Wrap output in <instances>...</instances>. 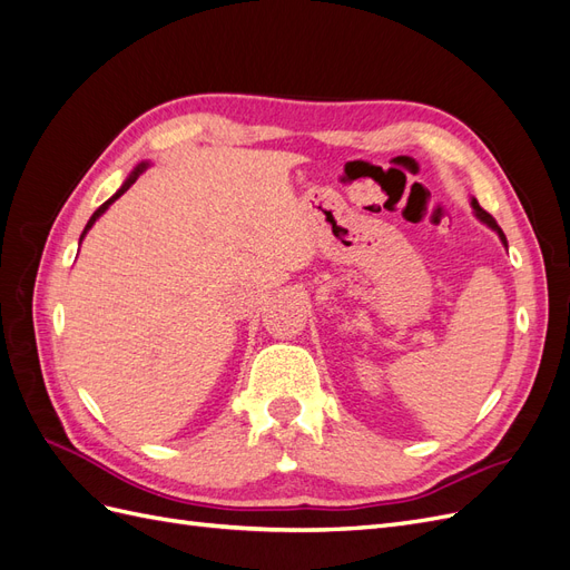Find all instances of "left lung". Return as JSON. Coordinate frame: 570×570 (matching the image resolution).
<instances>
[{
	"mask_svg": "<svg viewBox=\"0 0 570 570\" xmlns=\"http://www.w3.org/2000/svg\"><path fill=\"white\" fill-rule=\"evenodd\" d=\"M471 206H473V214H475V218H478V220H482V223H485L488 228H492V230L499 235V239H502V245H504V247H509V243H507V235L502 233V228L497 226V220H494V218H492V216H490L485 209H482V206L478 204V199H471Z\"/></svg>",
	"mask_w": 570,
	"mask_h": 570,
	"instance_id": "left-lung-1",
	"label": "left lung"
}]
</instances>
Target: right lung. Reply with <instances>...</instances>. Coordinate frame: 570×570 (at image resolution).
Returning <instances> with one entry per match:
<instances>
[{
    "label": "right lung",
    "mask_w": 570,
    "mask_h": 570,
    "mask_svg": "<svg viewBox=\"0 0 570 570\" xmlns=\"http://www.w3.org/2000/svg\"><path fill=\"white\" fill-rule=\"evenodd\" d=\"M147 168H149V164H147V161H142V164H137V166H135V168L130 170V176L126 178V183H124V185H120V187H118V193H116V195H114L111 199H107L105 204H101V206H99V209H97V212H95V214L90 216V220H88V226H85V230H82V235H80V243H82V237H85V235H88V230H90V228L95 226V220H97V218H99L101 214H105V212L109 209V206H111V204H114V202H116V199H118L120 195H124V193H126V189H128V187H130V185H132V183H135L137 178H140V176L145 174V170H147Z\"/></svg>",
    "instance_id": "add662e5"
}]
</instances>
